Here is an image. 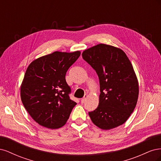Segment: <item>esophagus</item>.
I'll return each instance as SVG.
<instances>
[{
  "mask_svg": "<svg viewBox=\"0 0 161 161\" xmlns=\"http://www.w3.org/2000/svg\"><path fill=\"white\" fill-rule=\"evenodd\" d=\"M87 97H88V95H85V96H84L83 98L81 99V100H80L81 103H85V101H86V99H87Z\"/></svg>",
  "mask_w": 161,
  "mask_h": 161,
  "instance_id": "obj_1",
  "label": "esophagus"
}]
</instances>
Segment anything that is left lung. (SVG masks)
<instances>
[{
	"label": "left lung",
	"instance_id": "8db88e82",
	"mask_svg": "<svg viewBox=\"0 0 161 161\" xmlns=\"http://www.w3.org/2000/svg\"><path fill=\"white\" fill-rule=\"evenodd\" d=\"M82 56L99 79V105L89 112L92 122L105 130L122 125L134 111L139 95L138 79L129 58L120 48L105 43L86 49Z\"/></svg>",
	"mask_w": 161,
	"mask_h": 161
}]
</instances>
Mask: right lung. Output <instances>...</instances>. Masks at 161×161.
<instances>
[{
	"label": "right lung",
	"mask_w": 161,
	"mask_h": 161,
	"mask_svg": "<svg viewBox=\"0 0 161 161\" xmlns=\"http://www.w3.org/2000/svg\"><path fill=\"white\" fill-rule=\"evenodd\" d=\"M80 55V51H56L28 66L21 85V99L29 114L43 127H62L76 105L70 99L65 76Z\"/></svg>",
	"instance_id": "add662e5"
}]
</instances>
